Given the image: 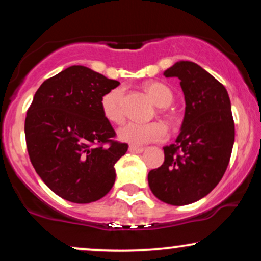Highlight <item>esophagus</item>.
Wrapping results in <instances>:
<instances>
[{"label": "esophagus", "instance_id": "1", "mask_svg": "<svg viewBox=\"0 0 261 261\" xmlns=\"http://www.w3.org/2000/svg\"><path fill=\"white\" fill-rule=\"evenodd\" d=\"M143 150L144 148H142V147H135V146L128 147V152L134 153V154H141V153H143Z\"/></svg>", "mask_w": 261, "mask_h": 261}]
</instances>
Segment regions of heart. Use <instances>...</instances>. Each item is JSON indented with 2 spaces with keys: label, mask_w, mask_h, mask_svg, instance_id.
Listing matches in <instances>:
<instances>
[{
  "label": "heart",
  "mask_w": 261,
  "mask_h": 261,
  "mask_svg": "<svg viewBox=\"0 0 261 261\" xmlns=\"http://www.w3.org/2000/svg\"><path fill=\"white\" fill-rule=\"evenodd\" d=\"M144 90L159 107L170 106L174 99L172 91L162 83L150 81L144 85ZM124 87L119 86L108 91L102 97L100 108L107 120L114 124H120L124 120ZM118 137L122 142L139 147L150 142H161L166 137V127L156 121L149 124L128 121L119 128Z\"/></svg>",
  "instance_id": "heart-1"
}]
</instances>
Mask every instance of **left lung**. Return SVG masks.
<instances>
[{
	"label": "left lung",
	"mask_w": 261,
	"mask_h": 261,
	"mask_svg": "<svg viewBox=\"0 0 261 261\" xmlns=\"http://www.w3.org/2000/svg\"><path fill=\"white\" fill-rule=\"evenodd\" d=\"M178 77L185 117L164 163L148 174L150 191L162 202L187 205L214 190L224 176L234 142V122L225 86L196 63L180 61L164 71Z\"/></svg>",
	"instance_id": "8db88e82"
}]
</instances>
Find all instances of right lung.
Wrapping results in <instances>:
<instances>
[{"instance_id": "1", "label": "right lung", "mask_w": 261, "mask_h": 261, "mask_svg": "<svg viewBox=\"0 0 261 261\" xmlns=\"http://www.w3.org/2000/svg\"><path fill=\"white\" fill-rule=\"evenodd\" d=\"M120 83L84 65H71L43 81L25 118V140L37 175L73 203L105 197L115 182L114 165L127 144L115 131L100 99Z\"/></svg>"}]
</instances>
